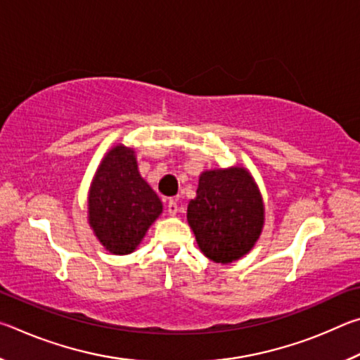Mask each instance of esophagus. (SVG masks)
<instances>
[{"instance_id":"esophagus-1","label":"esophagus","mask_w":360,"mask_h":360,"mask_svg":"<svg viewBox=\"0 0 360 360\" xmlns=\"http://www.w3.org/2000/svg\"><path fill=\"white\" fill-rule=\"evenodd\" d=\"M167 211H168L169 216H176V214H178V211H179L178 203H176L174 200H169L168 205H167Z\"/></svg>"}]
</instances>
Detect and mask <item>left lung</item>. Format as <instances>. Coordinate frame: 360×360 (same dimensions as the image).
<instances>
[{
    "instance_id": "8db88e82",
    "label": "left lung",
    "mask_w": 360,
    "mask_h": 360,
    "mask_svg": "<svg viewBox=\"0 0 360 360\" xmlns=\"http://www.w3.org/2000/svg\"><path fill=\"white\" fill-rule=\"evenodd\" d=\"M264 219L260 191L246 168L200 174L197 197L187 206V221L206 257L217 264L241 259L257 243Z\"/></svg>"
}]
</instances>
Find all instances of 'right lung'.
Segmentation results:
<instances>
[{
  "mask_svg": "<svg viewBox=\"0 0 360 360\" xmlns=\"http://www.w3.org/2000/svg\"><path fill=\"white\" fill-rule=\"evenodd\" d=\"M162 202L138 172L135 150L117 144L103 158L89 192V224L106 251H135Z\"/></svg>",
  "mask_w": 360,
  "mask_h": 360,
  "instance_id": "right-lung-1",
  "label": "right lung"
}]
</instances>
